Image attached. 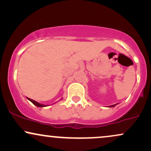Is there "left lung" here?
Masks as SVG:
<instances>
[{
	"mask_svg": "<svg viewBox=\"0 0 151 151\" xmlns=\"http://www.w3.org/2000/svg\"><path fill=\"white\" fill-rule=\"evenodd\" d=\"M115 105H110V107H114V106H115Z\"/></svg>",
	"mask_w": 151,
	"mask_h": 151,
	"instance_id": "8db88e82",
	"label": "left lung"
}]
</instances>
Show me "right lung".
<instances>
[{"instance_id":"1","label":"right lung","mask_w":151,"mask_h":151,"mask_svg":"<svg viewBox=\"0 0 151 151\" xmlns=\"http://www.w3.org/2000/svg\"><path fill=\"white\" fill-rule=\"evenodd\" d=\"M27 99H28V100H29V101H31V102H32V103H33L34 105H35L36 106H37V107H41V108H42V107H46V106H47V105H46L41 104V103H38V102H36V101H34V100H32V99H29V98H27Z\"/></svg>"}]
</instances>
